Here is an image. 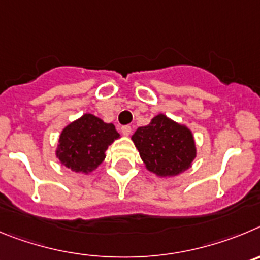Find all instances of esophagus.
<instances>
[{
	"mask_svg": "<svg viewBox=\"0 0 260 260\" xmlns=\"http://www.w3.org/2000/svg\"><path fill=\"white\" fill-rule=\"evenodd\" d=\"M120 131L124 136H129L131 132H132V128H131L129 125H123V127L120 128Z\"/></svg>",
	"mask_w": 260,
	"mask_h": 260,
	"instance_id": "obj_1",
	"label": "esophagus"
}]
</instances>
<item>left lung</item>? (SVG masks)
Here are the masks:
<instances>
[{
	"instance_id": "8db88e82",
	"label": "left lung",
	"mask_w": 260,
	"mask_h": 260,
	"mask_svg": "<svg viewBox=\"0 0 260 260\" xmlns=\"http://www.w3.org/2000/svg\"><path fill=\"white\" fill-rule=\"evenodd\" d=\"M146 168L159 176H175L190 167L196 158L193 135L163 114L132 136Z\"/></svg>"
}]
</instances>
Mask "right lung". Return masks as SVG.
Returning a JSON list of instances; mask_svg holds the SVG:
<instances>
[{
  "label": "right lung",
  "instance_id": "add662e5",
  "mask_svg": "<svg viewBox=\"0 0 260 260\" xmlns=\"http://www.w3.org/2000/svg\"><path fill=\"white\" fill-rule=\"evenodd\" d=\"M116 139L119 133L114 124L85 114L62 131L57 156L67 168L88 174L104 162L105 151Z\"/></svg>",
  "mask_w": 260,
  "mask_h": 260
}]
</instances>
